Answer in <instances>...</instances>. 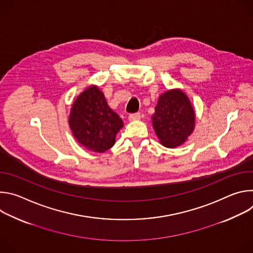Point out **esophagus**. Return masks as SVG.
Here are the masks:
<instances>
[{"label": "esophagus", "mask_w": 253, "mask_h": 253, "mask_svg": "<svg viewBox=\"0 0 253 253\" xmlns=\"http://www.w3.org/2000/svg\"><path fill=\"white\" fill-rule=\"evenodd\" d=\"M140 113H133L129 115V121H137L140 119Z\"/></svg>", "instance_id": "obj_1"}]
</instances>
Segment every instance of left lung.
<instances>
[{
    "instance_id": "8db88e82",
    "label": "left lung",
    "mask_w": 253,
    "mask_h": 253,
    "mask_svg": "<svg viewBox=\"0 0 253 253\" xmlns=\"http://www.w3.org/2000/svg\"><path fill=\"white\" fill-rule=\"evenodd\" d=\"M153 128L160 143L168 148L182 145L192 134L195 113L184 92L179 89L162 94L152 116Z\"/></svg>"
}]
</instances>
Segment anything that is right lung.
<instances>
[{
	"mask_svg": "<svg viewBox=\"0 0 253 253\" xmlns=\"http://www.w3.org/2000/svg\"><path fill=\"white\" fill-rule=\"evenodd\" d=\"M69 125L81 145L102 153L115 144L123 121L107 104L102 91L93 85L83 91L72 105Z\"/></svg>",
	"mask_w": 253,
	"mask_h": 253,
	"instance_id": "right-lung-1",
	"label": "right lung"
}]
</instances>
